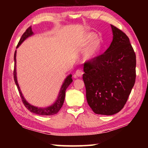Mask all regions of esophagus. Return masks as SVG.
Returning <instances> with one entry per match:
<instances>
[{"instance_id": "34e87169", "label": "esophagus", "mask_w": 148, "mask_h": 148, "mask_svg": "<svg viewBox=\"0 0 148 148\" xmlns=\"http://www.w3.org/2000/svg\"><path fill=\"white\" fill-rule=\"evenodd\" d=\"M83 74H84V72L82 69H77L76 71V72H75L74 77H75V78H76V77H82Z\"/></svg>"}]
</instances>
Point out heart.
<instances>
[{
	"label": "heart",
	"mask_w": 148,
	"mask_h": 148,
	"mask_svg": "<svg viewBox=\"0 0 148 148\" xmlns=\"http://www.w3.org/2000/svg\"><path fill=\"white\" fill-rule=\"evenodd\" d=\"M94 38L95 34L92 33H90L87 37V42H90ZM100 46H101V42H100V40L99 38L94 39L93 41H92L91 45H90L89 48L87 49L86 53H85V56H86V58L89 59L91 58L92 56H94L97 53V52L99 51Z\"/></svg>",
	"instance_id": "b5f03b06"
}]
</instances>
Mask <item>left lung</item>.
<instances>
[{
    "instance_id": "left-lung-1",
    "label": "left lung",
    "mask_w": 148,
    "mask_h": 148,
    "mask_svg": "<svg viewBox=\"0 0 148 148\" xmlns=\"http://www.w3.org/2000/svg\"><path fill=\"white\" fill-rule=\"evenodd\" d=\"M113 40L103 54L85 62L87 103L95 114L113 115L124 107L136 79V54L129 37L111 25Z\"/></svg>"
}]
</instances>
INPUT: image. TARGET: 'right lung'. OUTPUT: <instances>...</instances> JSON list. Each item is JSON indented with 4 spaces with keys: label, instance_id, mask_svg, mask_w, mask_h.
I'll return each mask as SVG.
<instances>
[{
    "label": "right lung",
    "instance_id": "obj_1",
    "mask_svg": "<svg viewBox=\"0 0 148 148\" xmlns=\"http://www.w3.org/2000/svg\"><path fill=\"white\" fill-rule=\"evenodd\" d=\"M33 34V32L32 31V28L31 26L29 27L28 29H27L25 32H24L23 34L22 35L21 37V39L19 40L18 42V44H17V47H18L20 44H21L22 42H23L25 40L27 37ZM16 50L14 53V78L15 83L16 84V86L17 87V89L19 91V93L20 95V97L21 98V101L23 102V104L25 105L27 109H28L30 112H32V113L38 114V115H41V116H51V115H55L56 114L57 112H58L60 109L61 108L62 106V104L64 103V97H65V91L69 86L72 82V75H69V76L66 77V79L64 80V82L62 84V87L61 89V91L59 92V95L57 100L55 103L51 105V106H49L47 108H37L34 106H32L30 104L27 102L25 99H24V97L21 92V90L19 89V87L18 86V84H17V77H16Z\"/></svg>",
    "mask_w": 148,
    "mask_h": 148
}]
</instances>
